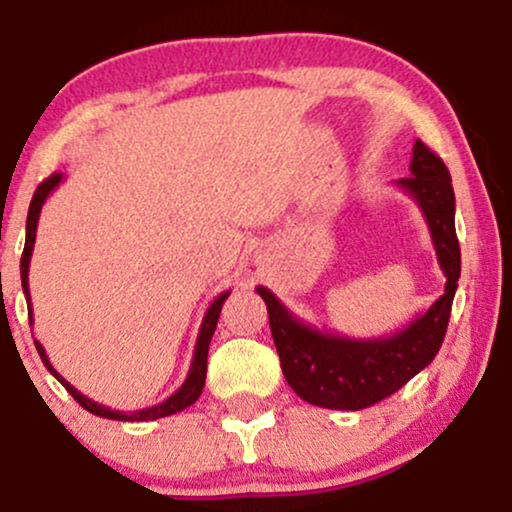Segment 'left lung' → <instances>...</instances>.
I'll use <instances>...</instances> for the list:
<instances>
[{"mask_svg":"<svg viewBox=\"0 0 512 512\" xmlns=\"http://www.w3.org/2000/svg\"><path fill=\"white\" fill-rule=\"evenodd\" d=\"M411 175L397 180L414 197L431 231L445 293L402 330L375 339H349L298 320L272 291L257 286L267 303L269 327L286 383L305 402L325 409L358 411L395 395L438 354L448 330L452 298L460 279V243L455 233V192L448 168L416 139Z\"/></svg>","mask_w":512,"mask_h":512,"instance_id":"1","label":"left lung"}]
</instances>
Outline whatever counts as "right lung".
<instances>
[{
	"mask_svg": "<svg viewBox=\"0 0 512 512\" xmlns=\"http://www.w3.org/2000/svg\"><path fill=\"white\" fill-rule=\"evenodd\" d=\"M64 175L62 173H55L50 175L48 180H43L38 185V190H35V195L31 199V207H28V219H26V245H23V255H21V286H23V293H26V301H28V320H31L33 325V308H31V291H28V264H31V255H33V245H35V231H38V219H40V209H43L45 199L50 197V192L55 190L57 185H60ZM231 296V291H223L221 296L214 298V303L209 305V310L204 313V320H202V327H199V334H197V344H195V356H192V363H190V373H187L185 383L180 385V390H175L173 395L168 399H163L161 404H154V407H146V409H137V411H117V409H110L105 407V404H98L93 402L91 397L81 395L79 390L72 383H67V380L62 378L60 373H57L55 368H52L48 354H45L43 344L35 342V349H38L40 358H43L45 368L50 370L52 375H55L60 383L67 387V392L72 395L76 402L81 404L86 411H91V414L96 416H103V419H113V421H154V419H163V416H170V414H178V411L187 409L190 404H195L199 395H202L204 390V380H207V356H209V344H211V337H214V330H216V322H219V315H221V308L223 303H226V298Z\"/></svg>",
	"mask_w": 512,
	"mask_h": 512,
	"instance_id": "right-lung-1",
	"label": "right lung"
}]
</instances>
